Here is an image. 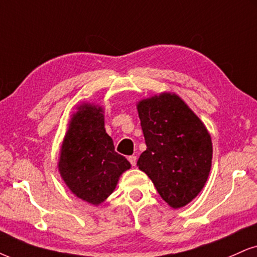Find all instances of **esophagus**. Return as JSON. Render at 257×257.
Returning <instances> with one entry per match:
<instances>
[{
    "mask_svg": "<svg viewBox=\"0 0 257 257\" xmlns=\"http://www.w3.org/2000/svg\"><path fill=\"white\" fill-rule=\"evenodd\" d=\"M128 161H130V163L132 164V166H136V163H137V156H135V155H132V156H128Z\"/></svg>",
    "mask_w": 257,
    "mask_h": 257,
    "instance_id": "esophagus-1",
    "label": "esophagus"
}]
</instances>
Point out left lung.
Masks as SVG:
<instances>
[{
	"label": "left lung",
	"mask_w": 257,
	"mask_h": 257,
	"mask_svg": "<svg viewBox=\"0 0 257 257\" xmlns=\"http://www.w3.org/2000/svg\"><path fill=\"white\" fill-rule=\"evenodd\" d=\"M147 150L137 166L172 207L191 202L207 181L212 142L201 120L175 94L138 103Z\"/></svg>",
	"instance_id": "1"
}]
</instances>
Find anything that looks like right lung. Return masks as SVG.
Here are the masks:
<instances>
[{"instance_id": "right-lung-1", "label": "right lung", "mask_w": 257, "mask_h": 257, "mask_svg": "<svg viewBox=\"0 0 257 257\" xmlns=\"http://www.w3.org/2000/svg\"><path fill=\"white\" fill-rule=\"evenodd\" d=\"M58 167L66 186L82 200L99 205L112 194L131 164L114 150L101 107L83 104L72 116Z\"/></svg>"}]
</instances>
